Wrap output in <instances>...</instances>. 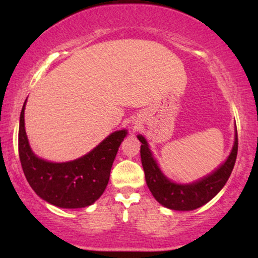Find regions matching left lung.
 <instances>
[{
    "label": "left lung",
    "instance_id": "1",
    "mask_svg": "<svg viewBox=\"0 0 258 258\" xmlns=\"http://www.w3.org/2000/svg\"><path fill=\"white\" fill-rule=\"evenodd\" d=\"M141 141V161L146 175V182L155 200L171 210L190 211L204 206L213 200L225 185L234 169L237 157L238 140L235 124L234 146L223 163L213 172L190 183L171 181L161 170L156 158L151 153L149 144L143 135H137Z\"/></svg>",
    "mask_w": 258,
    "mask_h": 258
}]
</instances>
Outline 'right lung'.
Returning a JSON list of instances; mask_svg holds the SVG:
<instances>
[{"mask_svg": "<svg viewBox=\"0 0 258 258\" xmlns=\"http://www.w3.org/2000/svg\"><path fill=\"white\" fill-rule=\"evenodd\" d=\"M24 102L20 116L19 154L29 185L45 202L64 209L86 208L104 192L118 147L128 130L111 133L102 142L76 160L50 162L31 149L24 126Z\"/></svg>", "mask_w": 258, "mask_h": 258, "instance_id": "right-lung-1", "label": "right lung"}]
</instances>
